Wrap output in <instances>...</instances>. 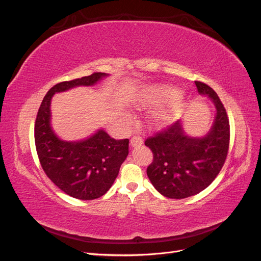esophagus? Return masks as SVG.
I'll return each instance as SVG.
<instances>
[{
    "label": "esophagus",
    "mask_w": 261,
    "mask_h": 261,
    "mask_svg": "<svg viewBox=\"0 0 261 261\" xmlns=\"http://www.w3.org/2000/svg\"><path fill=\"white\" fill-rule=\"evenodd\" d=\"M143 144V139H141L140 136H133L130 139V145L133 147H137Z\"/></svg>",
    "instance_id": "34e87169"
}]
</instances>
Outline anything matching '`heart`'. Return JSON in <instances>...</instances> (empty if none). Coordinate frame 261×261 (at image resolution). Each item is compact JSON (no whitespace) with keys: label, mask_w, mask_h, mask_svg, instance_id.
Returning <instances> with one entry per match:
<instances>
[{"label":"heart","mask_w":261,"mask_h":261,"mask_svg":"<svg viewBox=\"0 0 261 261\" xmlns=\"http://www.w3.org/2000/svg\"><path fill=\"white\" fill-rule=\"evenodd\" d=\"M178 91L165 86H148L141 89L136 96L135 105L138 108H147L160 103L170 102L169 106L151 115L150 122L153 126L167 125L180 111V103L178 101Z\"/></svg>","instance_id":"1"}]
</instances>
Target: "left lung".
Returning <instances> with one entry per match:
<instances>
[{
	"mask_svg": "<svg viewBox=\"0 0 261 261\" xmlns=\"http://www.w3.org/2000/svg\"><path fill=\"white\" fill-rule=\"evenodd\" d=\"M195 85L217 109L208 135L188 137L177 121L145 140L153 153L147 175L158 192L172 199L187 198L207 188L222 169L230 146V122L222 102L208 85L198 81Z\"/></svg>",
	"mask_w": 261,
	"mask_h": 261,
	"instance_id": "1",
	"label": "left lung"
}]
</instances>
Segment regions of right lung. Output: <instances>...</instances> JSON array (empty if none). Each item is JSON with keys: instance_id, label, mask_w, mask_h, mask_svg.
Segmentation results:
<instances>
[{"instance_id": "obj_1", "label": "right lung", "mask_w": 261, "mask_h": 261, "mask_svg": "<svg viewBox=\"0 0 261 261\" xmlns=\"http://www.w3.org/2000/svg\"><path fill=\"white\" fill-rule=\"evenodd\" d=\"M105 76L106 73H93L53 86L43 98L35 122L36 149L46 176L61 191L82 200L97 199L109 191L128 154L129 140H116L102 129L78 143L61 140L50 125L51 99L55 92L91 86Z\"/></svg>"}]
</instances>
